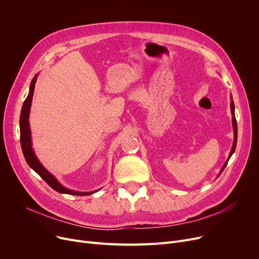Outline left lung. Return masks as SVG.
<instances>
[{"label": "left lung", "instance_id": "1", "mask_svg": "<svg viewBox=\"0 0 259 259\" xmlns=\"http://www.w3.org/2000/svg\"><path fill=\"white\" fill-rule=\"evenodd\" d=\"M230 107H231V113H232V126H233V131H234V142H233V145H232V149H231V152H230V154H229V157H228L227 161L225 162V165L223 166V168H222V170H221L219 176L222 174V172H223L224 169L226 168V166H227V164H228V161H229L230 157L232 156V154L234 153L235 148H236V143H237V122H236V118H235V112H234V109H235V108H234V103H233L232 95H231V105H230ZM219 176H217V178H219Z\"/></svg>", "mask_w": 259, "mask_h": 259}]
</instances>
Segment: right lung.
I'll return each instance as SVG.
<instances>
[{"mask_svg": "<svg viewBox=\"0 0 259 259\" xmlns=\"http://www.w3.org/2000/svg\"><path fill=\"white\" fill-rule=\"evenodd\" d=\"M36 78H37V74H35L31 80L30 87H29V93H28V95H27V98L23 104L21 115H20L21 146H22V151H23V154L27 161V164H28L29 167L32 170H34L53 190H56V191L59 193L85 196V195H91L95 192H98V190H95V191H91V192H79V191H74V190L64 187L42 164H40V161L36 157V155L33 151V148H32L31 131H30V127H29V113H30V107H31V102H32Z\"/></svg>", "mask_w": 259, "mask_h": 259, "instance_id": "add662e5", "label": "right lung"}]
</instances>
